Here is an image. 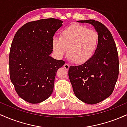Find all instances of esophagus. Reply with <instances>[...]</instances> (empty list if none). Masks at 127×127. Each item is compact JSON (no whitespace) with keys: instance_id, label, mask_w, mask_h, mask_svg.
Masks as SVG:
<instances>
[{"instance_id":"1","label":"esophagus","mask_w":127,"mask_h":127,"mask_svg":"<svg viewBox=\"0 0 127 127\" xmlns=\"http://www.w3.org/2000/svg\"><path fill=\"white\" fill-rule=\"evenodd\" d=\"M64 67L65 70H68V68H69V67H70V65H68V64L65 63L64 64Z\"/></svg>"}]
</instances>
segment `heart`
Returning <instances> with one entry per match:
<instances>
[{
	"instance_id": "1",
	"label": "heart",
	"mask_w": 127,
	"mask_h": 127,
	"mask_svg": "<svg viewBox=\"0 0 127 127\" xmlns=\"http://www.w3.org/2000/svg\"><path fill=\"white\" fill-rule=\"evenodd\" d=\"M98 42L97 32L75 24L63 29L60 37L52 39V46L54 52L59 59H62L68 49L69 59L77 64H83L93 57Z\"/></svg>"
}]
</instances>
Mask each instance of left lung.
Returning <instances> with one entry per match:
<instances>
[{
    "instance_id": "1",
    "label": "left lung",
    "mask_w": 127,
    "mask_h": 127,
    "mask_svg": "<svg viewBox=\"0 0 127 127\" xmlns=\"http://www.w3.org/2000/svg\"><path fill=\"white\" fill-rule=\"evenodd\" d=\"M94 26L99 36L98 47L93 57L83 64L68 69L74 93L80 100L90 104L100 103L109 97L118 78V54L108 29L94 20L78 21Z\"/></svg>"
}]
</instances>
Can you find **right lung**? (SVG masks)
<instances>
[{"instance_id": "1", "label": "right lung", "mask_w": 127, "mask_h": 127, "mask_svg": "<svg viewBox=\"0 0 127 127\" xmlns=\"http://www.w3.org/2000/svg\"><path fill=\"white\" fill-rule=\"evenodd\" d=\"M63 21L55 18L27 23L15 33L9 57L11 81L18 95L36 104L46 100L54 90L63 60L52 59V42Z\"/></svg>"}]
</instances>
